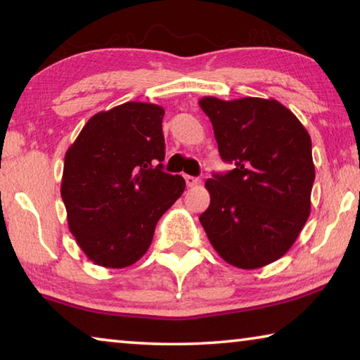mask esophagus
<instances>
[{
	"instance_id": "34e87169",
	"label": "esophagus",
	"mask_w": 360,
	"mask_h": 360,
	"mask_svg": "<svg viewBox=\"0 0 360 360\" xmlns=\"http://www.w3.org/2000/svg\"><path fill=\"white\" fill-rule=\"evenodd\" d=\"M184 179H186V182H187V186H188V187H195V186H198L200 182H202V181L198 179V178H195V176H188V174L186 176Z\"/></svg>"
}]
</instances>
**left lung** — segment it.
<instances>
[{"mask_svg": "<svg viewBox=\"0 0 360 360\" xmlns=\"http://www.w3.org/2000/svg\"><path fill=\"white\" fill-rule=\"evenodd\" d=\"M225 174L205 182L211 203L203 229L227 264L254 270L281 259L311 212V138L295 114L273 98L203 96Z\"/></svg>", "mask_w": 360, "mask_h": 360, "instance_id": "8db88e82", "label": "left lung"}]
</instances>
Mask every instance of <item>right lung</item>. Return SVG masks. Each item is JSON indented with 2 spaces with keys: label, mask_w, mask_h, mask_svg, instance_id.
<instances>
[{
  "label": "right lung",
  "mask_w": 360,
  "mask_h": 360,
  "mask_svg": "<svg viewBox=\"0 0 360 360\" xmlns=\"http://www.w3.org/2000/svg\"><path fill=\"white\" fill-rule=\"evenodd\" d=\"M165 109L129 101L92 115L65 154L62 198L82 252L125 268L148 252L155 225L186 188L162 172Z\"/></svg>",
  "instance_id": "1"
}]
</instances>
